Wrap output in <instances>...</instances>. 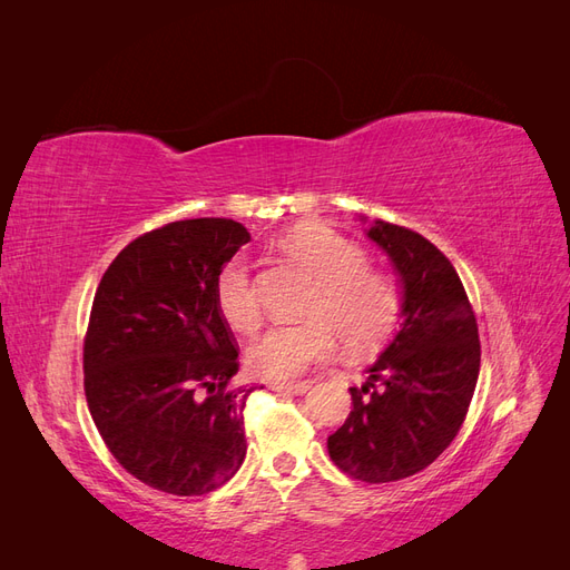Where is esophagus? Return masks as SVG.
Listing matches in <instances>:
<instances>
[{
    "label": "esophagus",
    "instance_id": "obj_1",
    "mask_svg": "<svg viewBox=\"0 0 570 570\" xmlns=\"http://www.w3.org/2000/svg\"><path fill=\"white\" fill-rule=\"evenodd\" d=\"M275 392H281V394H304L308 387H312V385H308V383H273L271 385Z\"/></svg>",
    "mask_w": 570,
    "mask_h": 570
}]
</instances>
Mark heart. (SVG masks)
<instances>
[{"label": "heart", "instance_id": "b5f03b06", "mask_svg": "<svg viewBox=\"0 0 570 570\" xmlns=\"http://www.w3.org/2000/svg\"><path fill=\"white\" fill-rule=\"evenodd\" d=\"M287 252L318 281L308 308L316 318L278 325L249 350V368L268 383H295L308 368L331 361L340 335L352 350L383 342L400 316V289L383 271L366 266V254L325 226H299L285 237ZM218 314L233 331L254 333L262 321L245 256H233L216 275Z\"/></svg>", "mask_w": 570, "mask_h": 570}]
</instances>
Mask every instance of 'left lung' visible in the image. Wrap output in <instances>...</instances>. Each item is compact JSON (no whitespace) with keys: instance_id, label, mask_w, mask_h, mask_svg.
Listing matches in <instances>:
<instances>
[{"instance_id":"1","label":"left lung","mask_w":570,"mask_h":570,"mask_svg":"<svg viewBox=\"0 0 570 570\" xmlns=\"http://www.w3.org/2000/svg\"><path fill=\"white\" fill-rule=\"evenodd\" d=\"M366 237L400 275L402 323L366 383L350 387L354 409L327 438V454L356 480L392 482L423 471L456 438L478 383L480 340L459 275L433 243L385 220H373Z\"/></svg>"}]
</instances>
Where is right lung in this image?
<instances>
[{
  "label": "right lung",
  "mask_w": 570,
  "mask_h": 570,
  "mask_svg": "<svg viewBox=\"0 0 570 570\" xmlns=\"http://www.w3.org/2000/svg\"><path fill=\"white\" fill-rule=\"evenodd\" d=\"M249 243L233 218H189L145 233L97 287L82 371L109 452L145 485L206 494L247 454L237 347L214 297L218 271Z\"/></svg>",
  "instance_id": "1"
}]
</instances>
